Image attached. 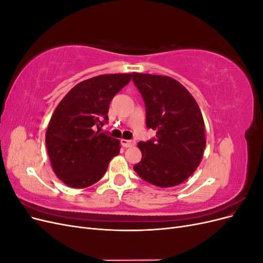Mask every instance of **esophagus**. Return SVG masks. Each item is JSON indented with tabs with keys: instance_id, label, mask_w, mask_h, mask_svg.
Here are the masks:
<instances>
[{
	"instance_id": "1",
	"label": "esophagus",
	"mask_w": 263,
	"mask_h": 263,
	"mask_svg": "<svg viewBox=\"0 0 263 263\" xmlns=\"http://www.w3.org/2000/svg\"><path fill=\"white\" fill-rule=\"evenodd\" d=\"M121 144L123 147L125 148H128V147H133L135 145V141L134 140H127V139H122L121 140Z\"/></svg>"
}]
</instances>
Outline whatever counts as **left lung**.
<instances>
[{
    "label": "left lung",
    "mask_w": 263,
    "mask_h": 263,
    "mask_svg": "<svg viewBox=\"0 0 263 263\" xmlns=\"http://www.w3.org/2000/svg\"><path fill=\"white\" fill-rule=\"evenodd\" d=\"M146 104V125L156 139L139 141L141 160L134 170L146 182L171 187L187 180L201 163L206 146L205 124L195 99L166 76L133 72Z\"/></svg>",
    "instance_id": "1"
}]
</instances>
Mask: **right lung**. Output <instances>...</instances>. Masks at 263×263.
Here are the masks:
<instances>
[{
	"label": "right lung",
	"mask_w": 263,
	"mask_h": 263,
	"mask_svg": "<svg viewBox=\"0 0 263 263\" xmlns=\"http://www.w3.org/2000/svg\"><path fill=\"white\" fill-rule=\"evenodd\" d=\"M132 80V73L102 74L73 86L50 118L46 146L52 170L66 185L87 187L97 183L121 142L100 128L107 122L109 103Z\"/></svg>",
	"instance_id": "add662e5"
}]
</instances>
